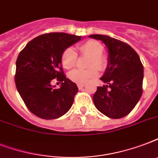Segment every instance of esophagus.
Segmentation results:
<instances>
[{"label":"esophagus","mask_w":158,"mask_h":158,"mask_svg":"<svg viewBox=\"0 0 158 158\" xmlns=\"http://www.w3.org/2000/svg\"><path fill=\"white\" fill-rule=\"evenodd\" d=\"M84 87V84H78V88L79 89H82Z\"/></svg>","instance_id":"34e87169"}]
</instances>
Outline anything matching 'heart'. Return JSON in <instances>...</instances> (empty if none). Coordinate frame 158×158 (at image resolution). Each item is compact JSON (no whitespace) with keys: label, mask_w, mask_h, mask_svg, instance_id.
<instances>
[{"label":"heart","mask_w":158,"mask_h":158,"mask_svg":"<svg viewBox=\"0 0 158 158\" xmlns=\"http://www.w3.org/2000/svg\"><path fill=\"white\" fill-rule=\"evenodd\" d=\"M81 55L89 56L86 69H74L69 72V79L78 84H84L89 79L98 75V69H104L107 65V60L102 55L104 48L101 43L95 40H89L78 46ZM77 53L74 48H68L61 55V64L65 69H71L75 65ZM95 66L96 67H95Z\"/></svg>","instance_id":"1"}]
</instances>
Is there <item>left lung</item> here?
I'll return each instance as SVG.
<instances>
[{
    "instance_id": "1",
    "label": "left lung",
    "mask_w": 158,
    "mask_h": 158,
    "mask_svg": "<svg viewBox=\"0 0 158 158\" xmlns=\"http://www.w3.org/2000/svg\"><path fill=\"white\" fill-rule=\"evenodd\" d=\"M89 38L101 40L108 49V63L98 87L94 102L98 110L112 119L127 115L143 94V66L137 52L124 42L101 34Z\"/></svg>"
}]
</instances>
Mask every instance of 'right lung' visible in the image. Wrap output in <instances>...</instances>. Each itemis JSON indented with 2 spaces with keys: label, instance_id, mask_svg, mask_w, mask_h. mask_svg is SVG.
<instances>
[{
  "label": "right lung",
  "instance_id": "add662e5",
  "mask_svg": "<svg viewBox=\"0 0 158 158\" xmlns=\"http://www.w3.org/2000/svg\"><path fill=\"white\" fill-rule=\"evenodd\" d=\"M81 38L65 33H46L33 38L19 54L16 88L28 110L39 118L56 119L72 106L79 89L64 74L61 55ZM56 77L62 84L59 89L51 85Z\"/></svg>",
  "mask_w": 158,
  "mask_h": 158
}]
</instances>
